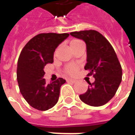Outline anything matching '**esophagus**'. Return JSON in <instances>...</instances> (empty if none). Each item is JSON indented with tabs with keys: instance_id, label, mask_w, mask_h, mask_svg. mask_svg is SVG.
I'll return each mask as SVG.
<instances>
[{
	"instance_id": "1",
	"label": "esophagus",
	"mask_w": 135,
	"mask_h": 135,
	"mask_svg": "<svg viewBox=\"0 0 135 135\" xmlns=\"http://www.w3.org/2000/svg\"><path fill=\"white\" fill-rule=\"evenodd\" d=\"M67 82H71V83H74V82H76V80H75V79H68Z\"/></svg>"
}]
</instances>
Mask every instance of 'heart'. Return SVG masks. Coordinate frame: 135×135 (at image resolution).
Instances as JSON below:
<instances>
[{
  "label": "heart",
  "instance_id": "heart-1",
  "mask_svg": "<svg viewBox=\"0 0 135 135\" xmlns=\"http://www.w3.org/2000/svg\"><path fill=\"white\" fill-rule=\"evenodd\" d=\"M82 42L79 40H71L70 42V46L71 47H74V46H75L76 45L79 44V43H81ZM78 70V67L75 66V65H69V66H68L66 68V73L69 74V75H74V74H75L76 72Z\"/></svg>",
  "mask_w": 135,
  "mask_h": 135
}]
</instances>
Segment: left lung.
Instances as JSON below:
<instances>
[{"label": "left lung", "instance_id": "1", "mask_svg": "<svg viewBox=\"0 0 135 135\" xmlns=\"http://www.w3.org/2000/svg\"><path fill=\"white\" fill-rule=\"evenodd\" d=\"M76 38L82 40L87 47V64L85 69L93 75L95 82L85 93L79 95L82 102L91 106H101L113 98L122 82V69L110 42L95 30L71 32Z\"/></svg>", "mask_w": 135, "mask_h": 135}]
</instances>
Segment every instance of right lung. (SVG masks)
<instances>
[{"label": "right lung", "mask_w": 135, "mask_h": 135, "mask_svg": "<svg viewBox=\"0 0 135 135\" xmlns=\"http://www.w3.org/2000/svg\"><path fill=\"white\" fill-rule=\"evenodd\" d=\"M69 34L42 33L32 38L22 49L17 63L19 90L27 102L39 110H47L57 103L60 88L66 80L59 78L47 84L44 67L53 62L56 47Z\"/></svg>", "instance_id": "obj_1"}]
</instances>
